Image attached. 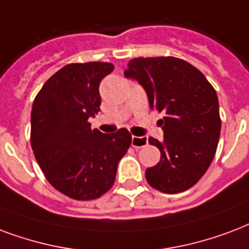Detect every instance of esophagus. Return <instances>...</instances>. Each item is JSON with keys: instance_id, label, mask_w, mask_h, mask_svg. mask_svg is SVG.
I'll return each mask as SVG.
<instances>
[{"instance_id": "obj_1", "label": "esophagus", "mask_w": 249, "mask_h": 249, "mask_svg": "<svg viewBox=\"0 0 249 249\" xmlns=\"http://www.w3.org/2000/svg\"><path fill=\"white\" fill-rule=\"evenodd\" d=\"M149 143L147 141V138L146 137H136V136H133L132 137V146L133 147H136V149H140V147H143Z\"/></svg>"}]
</instances>
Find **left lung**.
Here are the masks:
<instances>
[{
  "label": "left lung",
  "instance_id": "8db88e82",
  "mask_svg": "<svg viewBox=\"0 0 249 249\" xmlns=\"http://www.w3.org/2000/svg\"><path fill=\"white\" fill-rule=\"evenodd\" d=\"M145 89L151 109L163 112L160 162L147 168L146 180L163 193L193 187L213 162L221 134L219 103L214 87L189 62L176 57L133 58L124 71Z\"/></svg>",
  "mask_w": 249,
  "mask_h": 249
}]
</instances>
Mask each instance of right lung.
Instances as JSON below:
<instances>
[{"instance_id":"right-lung-1","label":"right lung","mask_w":249,"mask_h":249,"mask_svg":"<svg viewBox=\"0 0 249 249\" xmlns=\"http://www.w3.org/2000/svg\"><path fill=\"white\" fill-rule=\"evenodd\" d=\"M112 70L109 62L65 65L32 104L34 155L51 185L74 200H95L108 192L132 143L128 129L104 134L89 123L100 111V81Z\"/></svg>"}]
</instances>
